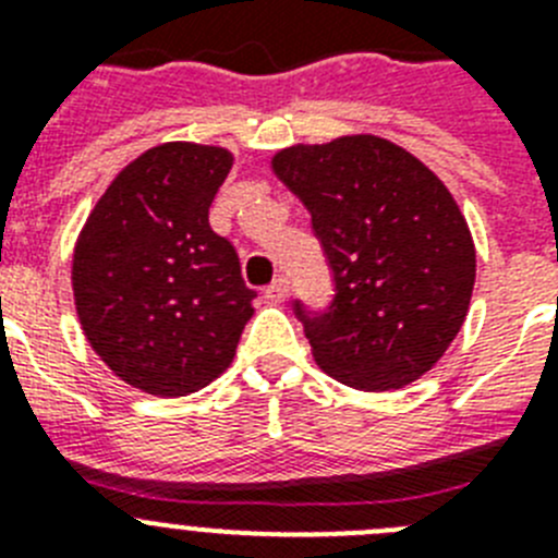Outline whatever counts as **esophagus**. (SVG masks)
<instances>
[{
  "instance_id": "esophagus-1",
  "label": "esophagus",
  "mask_w": 558,
  "mask_h": 558,
  "mask_svg": "<svg viewBox=\"0 0 558 558\" xmlns=\"http://www.w3.org/2000/svg\"><path fill=\"white\" fill-rule=\"evenodd\" d=\"M288 293H290V282L284 279V276L274 279V282L265 288V299H268V302H284V299H288Z\"/></svg>"
}]
</instances>
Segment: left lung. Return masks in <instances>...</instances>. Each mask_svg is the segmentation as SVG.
Segmentation results:
<instances>
[{"label":"left lung","mask_w":558,"mask_h":558,"mask_svg":"<svg viewBox=\"0 0 558 558\" xmlns=\"http://www.w3.org/2000/svg\"><path fill=\"white\" fill-rule=\"evenodd\" d=\"M274 172L307 206L332 270L329 307L293 302L315 363L360 391L430 372L475 284V245L450 190L416 156L368 133L288 147Z\"/></svg>","instance_id":"8db88e82"}]
</instances>
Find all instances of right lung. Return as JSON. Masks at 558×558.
Listing matches in <instances>:
<instances>
[{
	"label": "right lung",
	"instance_id": "add662e5",
	"mask_svg": "<svg viewBox=\"0 0 558 558\" xmlns=\"http://www.w3.org/2000/svg\"><path fill=\"white\" fill-rule=\"evenodd\" d=\"M223 147L167 142L133 159L88 215L72 259L88 343L128 386L186 397L229 368L254 315L240 256L209 226Z\"/></svg>",
	"mask_w": 558,
	"mask_h": 558
}]
</instances>
